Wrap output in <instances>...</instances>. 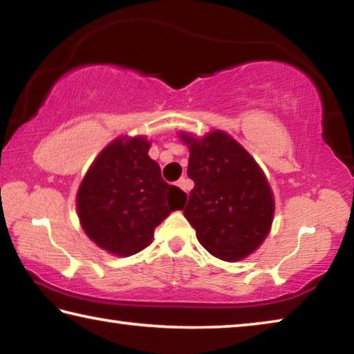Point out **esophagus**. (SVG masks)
<instances>
[{
  "instance_id": "obj_1",
  "label": "esophagus",
  "mask_w": 354,
  "mask_h": 354,
  "mask_svg": "<svg viewBox=\"0 0 354 354\" xmlns=\"http://www.w3.org/2000/svg\"><path fill=\"white\" fill-rule=\"evenodd\" d=\"M176 185H178L179 189H183V190L185 192V194H189V190L192 189V183L189 181V179H185V178L179 179V181L176 183Z\"/></svg>"
}]
</instances>
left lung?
Returning a JSON list of instances; mask_svg holds the SVG:
<instances>
[{
    "mask_svg": "<svg viewBox=\"0 0 354 354\" xmlns=\"http://www.w3.org/2000/svg\"><path fill=\"white\" fill-rule=\"evenodd\" d=\"M189 145L187 175L195 183L184 215L212 256L234 262L253 253L270 231L274 201L263 171L223 131L203 139L179 134Z\"/></svg>",
    "mask_w": 354,
    "mask_h": 354,
    "instance_id": "1",
    "label": "left lung"
}]
</instances>
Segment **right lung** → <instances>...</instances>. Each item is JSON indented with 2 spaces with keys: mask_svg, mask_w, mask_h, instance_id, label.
Listing matches in <instances>:
<instances>
[{
  "mask_svg": "<svg viewBox=\"0 0 354 354\" xmlns=\"http://www.w3.org/2000/svg\"><path fill=\"white\" fill-rule=\"evenodd\" d=\"M145 137H118L93 160L77 190V217L100 248L131 256L153 242L156 226L181 209L185 194L167 184Z\"/></svg>",
  "mask_w": 354,
  "mask_h": 354,
  "instance_id": "right-lung-1",
  "label": "right lung"
}]
</instances>
